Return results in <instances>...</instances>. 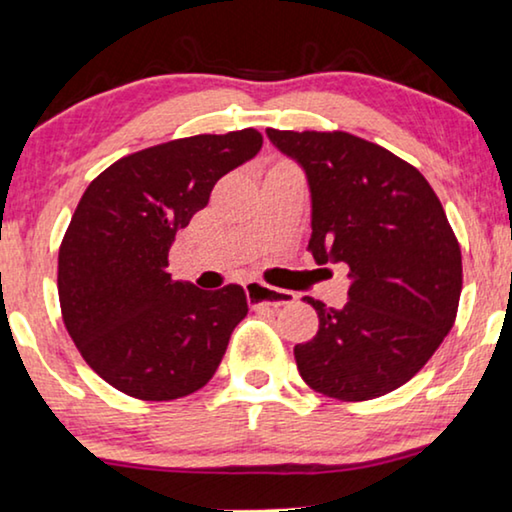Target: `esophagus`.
<instances>
[{"label":"esophagus","mask_w":512,"mask_h":512,"mask_svg":"<svg viewBox=\"0 0 512 512\" xmlns=\"http://www.w3.org/2000/svg\"><path fill=\"white\" fill-rule=\"evenodd\" d=\"M245 295H248L252 309H281V306L295 304V295L292 292L271 288V285L262 281L245 283Z\"/></svg>","instance_id":"34e87169"}]
</instances>
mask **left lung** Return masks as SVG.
Instances as JSON below:
<instances>
[{"mask_svg": "<svg viewBox=\"0 0 512 512\" xmlns=\"http://www.w3.org/2000/svg\"><path fill=\"white\" fill-rule=\"evenodd\" d=\"M269 140L304 168L311 189L309 250L349 267V302L318 313L295 346L313 391L360 403L403 386L452 330L461 248L442 203L412 163L344 131H276Z\"/></svg>", "mask_w": 512, "mask_h": 512, "instance_id": "obj_1", "label": "left lung"}]
</instances>
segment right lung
<instances>
[{
	"instance_id": "1",
	"label": "right lung",
	"mask_w": 512,
	"mask_h": 512,
	"mask_svg": "<svg viewBox=\"0 0 512 512\" xmlns=\"http://www.w3.org/2000/svg\"><path fill=\"white\" fill-rule=\"evenodd\" d=\"M262 149L255 128L192 135L128 154L86 187L58 252L60 311L81 358L138 400H175L213 379L248 297L166 271L177 229L215 182Z\"/></svg>"
}]
</instances>
